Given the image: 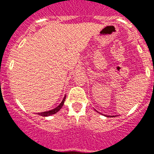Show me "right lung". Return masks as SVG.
I'll use <instances>...</instances> for the list:
<instances>
[{
	"label": "right lung",
	"instance_id": "1",
	"mask_svg": "<svg viewBox=\"0 0 154 154\" xmlns=\"http://www.w3.org/2000/svg\"><path fill=\"white\" fill-rule=\"evenodd\" d=\"M65 97H64V99L62 100L61 103H60V105H58L57 107H56L55 109H53L52 110H49V111H46V112H38V115H41V116H42V117H48V116H50V115L55 114L56 112H57L58 111L62 108L63 105H64V102H65Z\"/></svg>",
	"mask_w": 154,
	"mask_h": 154
}]
</instances>
